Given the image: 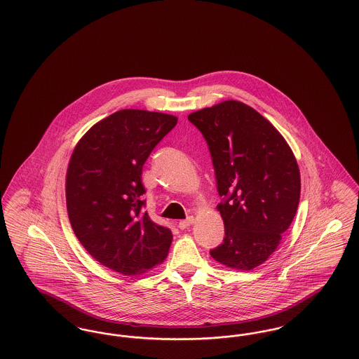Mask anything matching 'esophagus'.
<instances>
[{"label": "esophagus", "mask_w": 359, "mask_h": 359, "mask_svg": "<svg viewBox=\"0 0 359 359\" xmlns=\"http://www.w3.org/2000/svg\"><path fill=\"white\" fill-rule=\"evenodd\" d=\"M194 222H195L194 217H188L187 219H184V221H180V222H179V229L184 230V229H187L188 226H191Z\"/></svg>", "instance_id": "obj_1"}]
</instances>
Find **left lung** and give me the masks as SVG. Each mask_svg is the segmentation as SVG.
Segmentation results:
<instances>
[{
  "mask_svg": "<svg viewBox=\"0 0 359 359\" xmlns=\"http://www.w3.org/2000/svg\"><path fill=\"white\" fill-rule=\"evenodd\" d=\"M205 137L224 223V238L211 257L252 271L277 249L300 199V171L284 137L253 107L224 101L191 113Z\"/></svg>",
  "mask_w": 359,
  "mask_h": 359,
  "instance_id": "left-lung-1",
  "label": "left lung"
}]
</instances>
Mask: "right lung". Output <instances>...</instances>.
<instances>
[{
  "instance_id": "add662e5",
  "label": "right lung",
  "mask_w": 359,
  "mask_h": 359,
  "mask_svg": "<svg viewBox=\"0 0 359 359\" xmlns=\"http://www.w3.org/2000/svg\"><path fill=\"white\" fill-rule=\"evenodd\" d=\"M177 118L125 109L95 123L76 144L66 177L72 230L103 266L145 273L168 255L172 233L142 211V167Z\"/></svg>"
}]
</instances>
